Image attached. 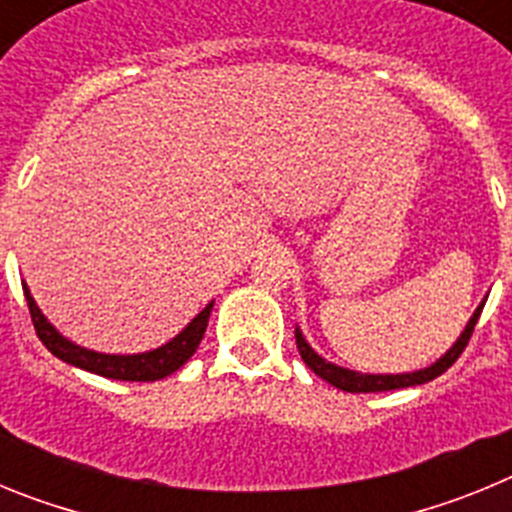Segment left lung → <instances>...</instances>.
I'll list each match as a JSON object with an SVG mask.
<instances>
[{"instance_id":"8db88e82","label":"left lung","mask_w":512,"mask_h":512,"mask_svg":"<svg viewBox=\"0 0 512 512\" xmlns=\"http://www.w3.org/2000/svg\"><path fill=\"white\" fill-rule=\"evenodd\" d=\"M487 300H482V305L474 310V315L469 318L467 328L464 333L459 336V341L436 361V364L425 366L420 372H408V374H361V372H351V369H343V366L330 364L325 361L323 356H318L315 351L310 348V343L302 338V330L295 328V338H297V351H300L302 361L310 366L312 372L318 374L320 379H325L328 384L338 387L343 392H387V390H400V387H415V384H425L431 382V379L441 377L451 364L461 356V351L467 348L469 338L474 333V325H477L479 315H482V307H485Z\"/></svg>"}]
</instances>
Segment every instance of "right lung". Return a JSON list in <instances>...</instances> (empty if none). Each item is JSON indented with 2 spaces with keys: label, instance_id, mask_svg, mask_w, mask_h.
Here are the masks:
<instances>
[{
  "label": "right lung",
  "instance_id": "add662e5",
  "mask_svg": "<svg viewBox=\"0 0 512 512\" xmlns=\"http://www.w3.org/2000/svg\"><path fill=\"white\" fill-rule=\"evenodd\" d=\"M25 289V300L30 307V318H33L35 333L43 341V346L51 351L53 356H58L61 361L71 366H79V369H87V372L99 374V377L107 379H120V382H156V379H164L169 374H174L179 366L187 364L192 359V354L200 346L202 336L207 330V320H210V312L215 302L205 307V310L187 325V328L179 333L176 338H171L166 346L153 348L146 354H133V356H117V354H97V351H89L84 346H76L69 338H63L56 328H53L45 315L40 312V307L35 305L33 295L27 284H22Z\"/></svg>",
  "mask_w": 512,
  "mask_h": 512
}]
</instances>
